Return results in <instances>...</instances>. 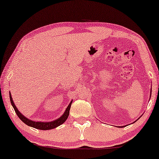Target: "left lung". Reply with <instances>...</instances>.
Wrapping results in <instances>:
<instances>
[{
  "mask_svg": "<svg viewBox=\"0 0 159 159\" xmlns=\"http://www.w3.org/2000/svg\"><path fill=\"white\" fill-rule=\"evenodd\" d=\"M140 117H141V116H140ZM140 117H139V118H140ZM139 118H138V119H139ZM137 120H135V121L134 122H135L136 121H137ZM125 127V126H118V127Z\"/></svg>",
  "mask_w": 159,
  "mask_h": 159,
  "instance_id": "1",
  "label": "left lung"
}]
</instances>
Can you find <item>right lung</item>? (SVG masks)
<instances>
[{
  "label": "right lung",
  "mask_w": 159,
  "mask_h": 159,
  "mask_svg": "<svg viewBox=\"0 0 159 159\" xmlns=\"http://www.w3.org/2000/svg\"><path fill=\"white\" fill-rule=\"evenodd\" d=\"M9 96H10V100H11V105L13 106V109H14L17 116L20 118V120H21L23 122H24L26 125H27L28 126L34 127L36 129H42V130H48V129H54L55 127H57L58 126H60V125H61L62 124H63L64 122H66V120L68 119L69 112H70L71 104H72L73 102V100H71L70 104H68V107H67L66 111H64L63 115L60 116L58 119L53 120V121H51V122H36V121H33V120L28 119L27 117H24V116L22 115L19 110H18L16 107L14 102L13 101L11 93H9Z\"/></svg>",
  "instance_id": "1"
}]
</instances>
